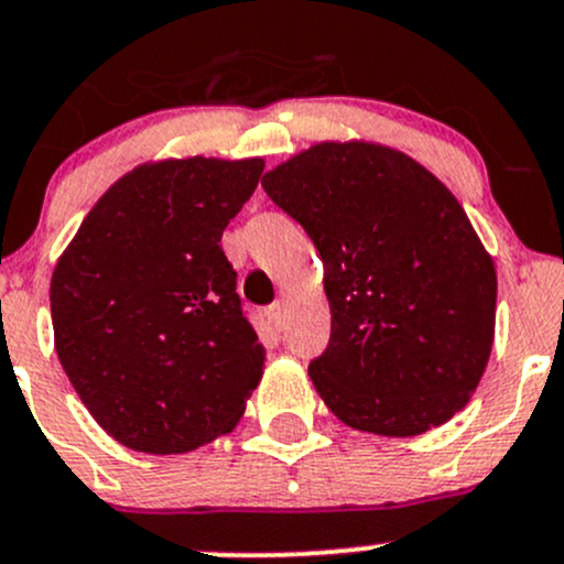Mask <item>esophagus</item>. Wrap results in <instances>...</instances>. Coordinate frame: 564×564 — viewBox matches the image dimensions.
<instances>
[{"label": "esophagus", "mask_w": 564, "mask_h": 564, "mask_svg": "<svg viewBox=\"0 0 564 564\" xmlns=\"http://www.w3.org/2000/svg\"><path fill=\"white\" fill-rule=\"evenodd\" d=\"M265 317H269V323L274 325V328H284V319H288V308H284L282 301H276V304H271L265 308Z\"/></svg>", "instance_id": "esophagus-1"}]
</instances>
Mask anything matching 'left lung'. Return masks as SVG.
<instances>
[{
  "label": "left lung",
  "instance_id": "obj_1",
  "mask_svg": "<svg viewBox=\"0 0 564 564\" xmlns=\"http://www.w3.org/2000/svg\"><path fill=\"white\" fill-rule=\"evenodd\" d=\"M323 258L328 349L308 366L344 425L411 438L449 422L484 377L498 271L454 193L387 144L317 142L263 174Z\"/></svg>",
  "mask_w": 564,
  "mask_h": 564
}]
</instances>
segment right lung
Masks as SVG:
<instances>
[{"mask_svg":"<svg viewBox=\"0 0 564 564\" xmlns=\"http://www.w3.org/2000/svg\"><path fill=\"white\" fill-rule=\"evenodd\" d=\"M263 159H163L94 204L51 276L56 355L99 427L144 454L231 433L263 377L226 226Z\"/></svg>","mask_w":564,"mask_h":564,"instance_id":"1","label":"right lung"}]
</instances>
